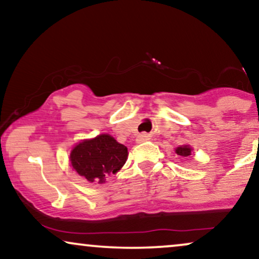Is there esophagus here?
<instances>
[{
    "label": "esophagus",
    "instance_id": "34e87169",
    "mask_svg": "<svg viewBox=\"0 0 259 259\" xmlns=\"http://www.w3.org/2000/svg\"><path fill=\"white\" fill-rule=\"evenodd\" d=\"M148 139H150V136H148V134H146V133H141L137 137V140L139 141V143H143V141H146Z\"/></svg>",
    "mask_w": 259,
    "mask_h": 259
}]
</instances>
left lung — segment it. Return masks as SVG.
Instances as JSON below:
<instances>
[{"label":"left lung","instance_id":"1","mask_svg":"<svg viewBox=\"0 0 259 259\" xmlns=\"http://www.w3.org/2000/svg\"><path fill=\"white\" fill-rule=\"evenodd\" d=\"M176 153L178 155H182V157H189L191 154V148L189 146H180L176 148Z\"/></svg>","mask_w":259,"mask_h":259}]
</instances>
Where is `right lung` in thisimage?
Masks as SVG:
<instances>
[{
    "label": "right lung",
    "mask_w": 259,
    "mask_h": 259,
    "mask_svg": "<svg viewBox=\"0 0 259 259\" xmlns=\"http://www.w3.org/2000/svg\"><path fill=\"white\" fill-rule=\"evenodd\" d=\"M127 147L108 134L83 140L73 148L70 164L91 183H105L106 177L116 173L127 160Z\"/></svg>",
    "instance_id": "right-lung-1"
}]
</instances>
